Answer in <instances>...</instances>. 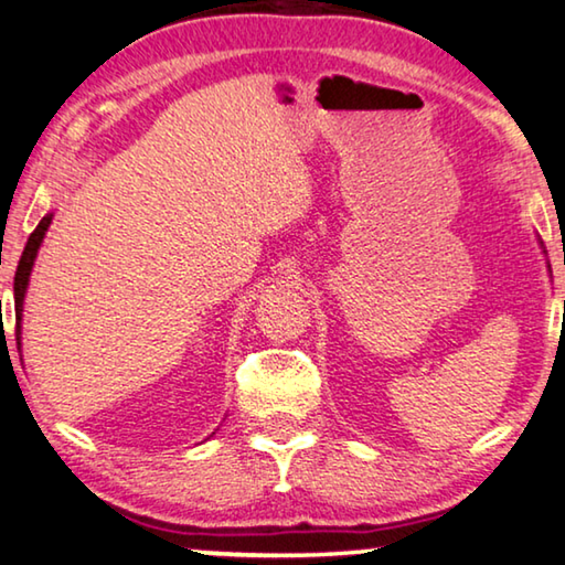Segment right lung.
Masks as SVG:
<instances>
[{
	"instance_id": "right-lung-1",
	"label": "right lung",
	"mask_w": 565,
	"mask_h": 565,
	"mask_svg": "<svg viewBox=\"0 0 565 565\" xmlns=\"http://www.w3.org/2000/svg\"><path fill=\"white\" fill-rule=\"evenodd\" d=\"M50 223H53V213H47L42 221L38 223V228L32 231V235L28 238V246L22 250V258H20V266H17V274H14V315H17V340L22 337V307H24V294H28V286H30V274H32V266H35V258H38V250L42 246V238H45V233L50 228ZM22 344V340L17 342Z\"/></svg>"
}]
</instances>
